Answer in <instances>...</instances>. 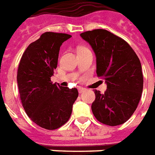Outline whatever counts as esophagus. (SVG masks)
<instances>
[{
	"mask_svg": "<svg viewBox=\"0 0 155 155\" xmlns=\"http://www.w3.org/2000/svg\"><path fill=\"white\" fill-rule=\"evenodd\" d=\"M78 89V93H83L84 91H86V89H85L84 87H79Z\"/></svg>",
	"mask_w": 155,
	"mask_h": 155,
	"instance_id": "esophagus-1",
	"label": "esophagus"
}]
</instances>
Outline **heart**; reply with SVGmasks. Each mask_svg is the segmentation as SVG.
I'll return each mask as SVG.
<instances>
[{
  "instance_id": "heart-1",
  "label": "heart",
  "mask_w": 155,
  "mask_h": 155,
  "mask_svg": "<svg viewBox=\"0 0 155 155\" xmlns=\"http://www.w3.org/2000/svg\"><path fill=\"white\" fill-rule=\"evenodd\" d=\"M83 48H81V49H83Z\"/></svg>"
}]
</instances>
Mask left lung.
Returning <instances> with one entry per match:
<instances>
[{"instance_id": "8db88e82", "label": "left lung", "mask_w": 155, "mask_h": 155, "mask_svg": "<svg viewBox=\"0 0 155 155\" xmlns=\"http://www.w3.org/2000/svg\"><path fill=\"white\" fill-rule=\"evenodd\" d=\"M96 55L97 77L107 84L104 93L95 90L93 115L109 126L123 124L136 110L142 95V67L133 48L118 36L104 29L80 34Z\"/></svg>"}]
</instances>
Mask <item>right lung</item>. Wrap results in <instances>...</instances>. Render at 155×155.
<instances>
[{"label": "right lung", "mask_w": 155, "mask_h": 155, "mask_svg": "<svg viewBox=\"0 0 155 155\" xmlns=\"http://www.w3.org/2000/svg\"><path fill=\"white\" fill-rule=\"evenodd\" d=\"M72 37L48 31L24 51L17 71L21 104L28 117L41 128L53 130L68 121L78 97L77 88L52 83L62 44Z\"/></svg>", "instance_id": "obj_1"}]
</instances>
